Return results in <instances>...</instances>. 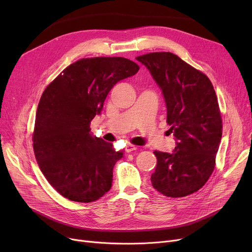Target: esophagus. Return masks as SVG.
Returning a JSON list of instances; mask_svg holds the SVG:
<instances>
[{
  "label": "esophagus",
  "mask_w": 252,
  "mask_h": 252,
  "mask_svg": "<svg viewBox=\"0 0 252 252\" xmlns=\"http://www.w3.org/2000/svg\"><path fill=\"white\" fill-rule=\"evenodd\" d=\"M138 149L137 146H134V145H127V146L126 147V153H130L131 151H136Z\"/></svg>",
  "instance_id": "1"
}]
</instances>
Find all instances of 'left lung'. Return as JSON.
<instances>
[{
	"instance_id": "1",
	"label": "left lung",
	"mask_w": 252,
	"mask_h": 252,
	"mask_svg": "<svg viewBox=\"0 0 252 252\" xmlns=\"http://www.w3.org/2000/svg\"><path fill=\"white\" fill-rule=\"evenodd\" d=\"M137 60L162 92L166 122L176 140L171 153L154 151L152 186L167 197L190 195L204 186L216 166L222 126L214 86L173 53H149Z\"/></svg>"
}]
</instances>
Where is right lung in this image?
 Instances as JSON below:
<instances>
[{
    "instance_id": "add662e5",
    "label": "right lung",
    "mask_w": 252,
    "mask_h": 252,
    "mask_svg": "<svg viewBox=\"0 0 252 252\" xmlns=\"http://www.w3.org/2000/svg\"><path fill=\"white\" fill-rule=\"evenodd\" d=\"M139 69L123 57L81 59L44 91L36 110L33 151L47 181L67 199L93 202L110 190L113 166L124 151L92 137L90 124L101 113L110 90Z\"/></svg>"
}]
</instances>
